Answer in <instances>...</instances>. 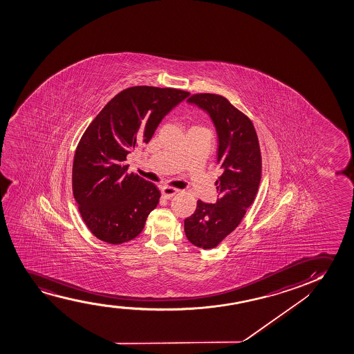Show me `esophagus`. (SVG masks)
I'll list each match as a JSON object with an SVG mask.
<instances>
[{
	"instance_id": "1",
	"label": "esophagus",
	"mask_w": 354,
	"mask_h": 354,
	"mask_svg": "<svg viewBox=\"0 0 354 354\" xmlns=\"http://www.w3.org/2000/svg\"><path fill=\"white\" fill-rule=\"evenodd\" d=\"M160 191H162V194L165 196V198H170V197H173L174 194H178L179 189L170 187V186H163Z\"/></svg>"
}]
</instances>
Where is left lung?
I'll list each match as a JSON object with an SVG mask.
<instances>
[{
  "label": "left lung",
  "instance_id": "left-lung-1",
  "mask_svg": "<svg viewBox=\"0 0 354 354\" xmlns=\"http://www.w3.org/2000/svg\"><path fill=\"white\" fill-rule=\"evenodd\" d=\"M208 113L218 136V165L223 175L216 181V203L199 199L194 213L185 218L189 242L212 249L232 232L252 205L261 180V153L252 121L216 94H194L187 100Z\"/></svg>",
  "mask_w": 354,
  "mask_h": 354
}]
</instances>
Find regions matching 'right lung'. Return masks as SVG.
<instances>
[{
    "mask_svg": "<svg viewBox=\"0 0 354 354\" xmlns=\"http://www.w3.org/2000/svg\"><path fill=\"white\" fill-rule=\"evenodd\" d=\"M189 95L174 88H127L84 131L73 158V197L95 237L121 244L142 231L160 192L139 175L127 174V155L147 144L162 120Z\"/></svg>",
    "mask_w": 354,
    "mask_h": 354,
    "instance_id": "right-lung-1",
    "label": "right lung"
}]
</instances>
